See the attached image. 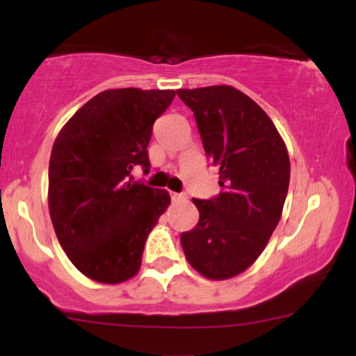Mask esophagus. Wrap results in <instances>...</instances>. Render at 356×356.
I'll return each instance as SVG.
<instances>
[{
	"label": "esophagus",
	"mask_w": 356,
	"mask_h": 356,
	"mask_svg": "<svg viewBox=\"0 0 356 356\" xmlns=\"http://www.w3.org/2000/svg\"><path fill=\"white\" fill-rule=\"evenodd\" d=\"M172 201H184L186 195H181V193H170Z\"/></svg>",
	"instance_id": "34e87169"
}]
</instances>
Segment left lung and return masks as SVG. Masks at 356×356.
Segmentation results:
<instances>
[{"label":"left lung","mask_w":356,"mask_h":356,"mask_svg":"<svg viewBox=\"0 0 356 356\" xmlns=\"http://www.w3.org/2000/svg\"><path fill=\"white\" fill-rule=\"evenodd\" d=\"M195 111L207 156L220 170L222 191L193 200L195 229L182 232L189 265L203 277L225 281L245 272L267 246L289 188L288 148L274 122L239 89L208 86L179 89Z\"/></svg>","instance_id":"1"}]
</instances>
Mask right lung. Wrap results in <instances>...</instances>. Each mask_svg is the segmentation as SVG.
Segmentation results:
<instances>
[{
    "label": "right lung",
    "instance_id": "right-lung-1",
    "mask_svg": "<svg viewBox=\"0 0 356 356\" xmlns=\"http://www.w3.org/2000/svg\"><path fill=\"white\" fill-rule=\"evenodd\" d=\"M172 89H106L58 132L49 158L48 204L56 238L86 277L120 284L141 267L145 243L170 204L165 189L132 181L148 172L153 124Z\"/></svg>",
    "mask_w": 356,
    "mask_h": 356
}]
</instances>
